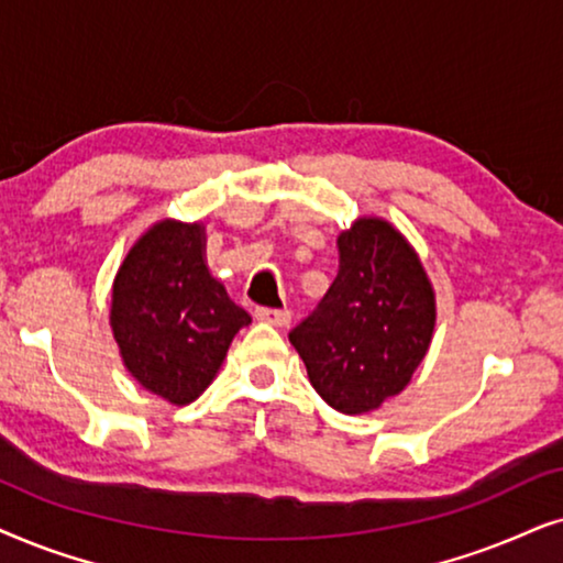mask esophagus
I'll use <instances>...</instances> for the list:
<instances>
[{
  "mask_svg": "<svg viewBox=\"0 0 563 563\" xmlns=\"http://www.w3.org/2000/svg\"><path fill=\"white\" fill-rule=\"evenodd\" d=\"M257 319L267 321V324H273V327H288L290 311L288 309H257Z\"/></svg>",
  "mask_w": 563,
  "mask_h": 563,
  "instance_id": "34e87169",
  "label": "esophagus"
}]
</instances>
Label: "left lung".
Wrapping results in <instances>:
<instances>
[{
	"label": "left lung",
	"mask_w": 563,
	"mask_h": 563,
	"mask_svg": "<svg viewBox=\"0 0 563 563\" xmlns=\"http://www.w3.org/2000/svg\"><path fill=\"white\" fill-rule=\"evenodd\" d=\"M336 250L332 288L290 344L329 407L368 415L409 386L430 350L438 303L417 250L380 216L352 221Z\"/></svg>",
	"instance_id": "1"
}]
</instances>
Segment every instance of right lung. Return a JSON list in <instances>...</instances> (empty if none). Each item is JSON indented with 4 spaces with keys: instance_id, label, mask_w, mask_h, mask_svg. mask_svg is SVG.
Returning <instances> with one entry per match:
<instances>
[{
    "instance_id": "obj_1",
    "label": "right lung",
    "mask_w": 563,
    "mask_h": 563,
    "mask_svg": "<svg viewBox=\"0 0 563 563\" xmlns=\"http://www.w3.org/2000/svg\"><path fill=\"white\" fill-rule=\"evenodd\" d=\"M252 321L206 260V227L162 219L120 262L110 329L125 371L159 399L185 407L213 384L236 332Z\"/></svg>"
}]
</instances>
